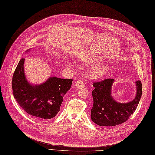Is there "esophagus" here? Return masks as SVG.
Segmentation results:
<instances>
[{
	"label": "esophagus",
	"mask_w": 155,
	"mask_h": 155,
	"mask_svg": "<svg viewBox=\"0 0 155 155\" xmlns=\"http://www.w3.org/2000/svg\"><path fill=\"white\" fill-rule=\"evenodd\" d=\"M76 86L78 88H81V87H84V83L81 80H78L76 82Z\"/></svg>",
	"instance_id": "obj_1"
}]
</instances>
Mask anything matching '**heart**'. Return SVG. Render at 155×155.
<instances>
[{
    "mask_svg": "<svg viewBox=\"0 0 155 155\" xmlns=\"http://www.w3.org/2000/svg\"><path fill=\"white\" fill-rule=\"evenodd\" d=\"M83 62L86 64H90L93 63H100L101 61L98 58H84L83 59ZM66 64L68 65H71V64L69 61H66ZM109 66L104 65V64H100L98 65H94L93 67H91L89 70H88V76L91 78H100L102 77L104 74L109 71Z\"/></svg>",
    "mask_w": 155,
    "mask_h": 155,
    "instance_id": "1",
    "label": "heart"
}]
</instances>
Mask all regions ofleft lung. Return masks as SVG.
Wrapping results in <instances>:
<instances>
[{
  "label": "left lung",
  "mask_w": 155,
  "mask_h": 155,
  "mask_svg": "<svg viewBox=\"0 0 155 155\" xmlns=\"http://www.w3.org/2000/svg\"><path fill=\"white\" fill-rule=\"evenodd\" d=\"M114 79H106L93 83L94 90L92 91L93 106L91 110L92 121L101 127L115 126L129 119L139 104L142 95L141 81L135 82L136 94L135 98L127 103L115 101L112 95Z\"/></svg>",
  "instance_id": "obj_1"
}]
</instances>
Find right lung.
Here are the masks:
<instances>
[{"label":"right lung","instance_id":"right-lung-1","mask_svg":"<svg viewBox=\"0 0 155 155\" xmlns=\"http://www.w3.org/2000/svg\"><path fill=\"white\" fill-rule=\"evenodd\" d=\"M25 60L21 59L13 74L14 97L30 115L41 120L52 119L60 111L64 96L70 90L72 79L51 76L43 83L33 84L26 78Z\"/></svg>","mask_w":155,"mask_h":155}]
</instances>
